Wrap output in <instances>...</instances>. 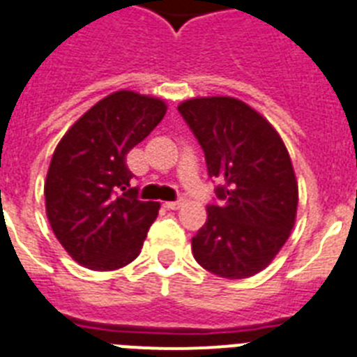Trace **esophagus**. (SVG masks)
I'll return each instance as SVG.
<instances>
[{"mask_svg": "<svg viewBox=\"0 0 357 357\" xmlns=\"http://www.w3.org/2000/svg\"><path fill=\"white\" fill-rule=\"evenodd\" d=\"M185 203L183 197H179V199H176V202H169V203H165L167 205V208H170V211H178V208H181Z\"/></svg>", "mask_w": 357, "mask_h": 357, "instance_id": "obj_1", "label": "esophagus"}]
</instances>
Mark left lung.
Returning a JSON list of instances; mask_svg holds the SVG:
<instances>
[{
    "label": "left lung",
    "instance_id": "obj_1",
    "mask_svg": "<svg viewBox=\"0 0 357 357\" xmlns=\"http://www.w3.org/2000/svg\"><path fill=\"white\" fill-rule=\"evenodd\" d=\"M220 181V205L192 238L196 261L212 274L243 280L261 272L289 239L298 212V181L289 151L271 123L229 96L178 105Z\"/></svg>",
    "mask_w": 357,
    "mask_h": 357
}]
</instances>
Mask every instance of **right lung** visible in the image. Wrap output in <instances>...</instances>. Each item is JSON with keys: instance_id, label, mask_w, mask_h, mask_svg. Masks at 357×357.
Segmentation results:
<instances>
[{"instance_id": "1", "label": "right lung", "mask_w": 357, "mask_h": 357, "mask_svg": "<svg viewBox=\"0 0 357 357\" xmlns=\"http://www.w3.org/2000/svg\"><path fill=\"white\" fill-rule=\"evenodd\" d=\"M163 100L118 91L86 110L61 137L45 181L47 218L68 256L116 271L142 252L160 203L139 202L127 154L158 127Z\"/></svg>"}]
</instances>
